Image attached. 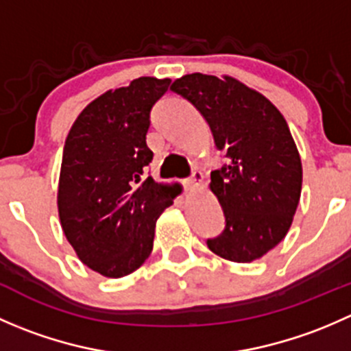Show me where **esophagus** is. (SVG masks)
I'll return each mask as SVG.
<instances>
[{"mask_svg":"<svg viewBox=\"0 0 351 351\" xmlns=\"http://www.w3.org/2000/svg\"><path fill=\"white\" fill-rule=\"evenodd\" d=\"M202 180H204V175L200 171H193L190 178L183 180V185H185L186 192H192V190L198 189L202 185Z\"/></svg>","mask_w":351,"mask_h":351,"instance_id":"34e87169","label":"esophagus"}]
</instances>
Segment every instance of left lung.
I'll list each match as a JSON object with an SVG mask.
<instances>
[{
    "label": "left lung",
    "instance_id": "1",
    "mask_svg": "<svg viewBox=\"0 0 351 351\" xmlns=\"http://www.w3.org/2000/svg\"><path fill=\"white\" fill-rule=\"evenodd\" d=\"M207 120L228 162L210 173V190L226 217L208 250L250 263L274 250L292 226L302 165L284 115L268 98L231 76L193 73L171 84Z\"/></svg>",
    "mask_w": 351,
    "mask_h": 351
}]
</instances>
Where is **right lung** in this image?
Returning <instances> with one entry per match:
<instances>
[{"label":"right lung","instance_id":"add662e5","mask_svg":"<svg viewBox=\"0 0 351 351\" xmlns=\"http://www.w3.org/2000/svg\"><path fill=\"white\" fill-rule=\"evenodd\" d=\"M171 80L143 76L108 90L77 115L66 137L58 208L77 258L100 275L136 271L153 251L156 221L182 190L144 178L151 108Z\"/></svg>","mask_w":351,"mask_h":351}]
</instances>
